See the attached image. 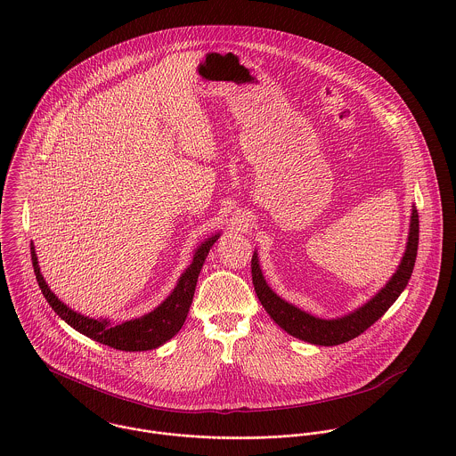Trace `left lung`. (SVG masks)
<instances>
[{
  "instance_id": "1",
  "label": "left lung",
  "mask_w": 456,
  "mask_h": 456,
  "mask_svg": "<svg viewBox=\"0 0 456 456\" xmlns=\"http://www.w3.org/2000/svg\"><path fill=\"white\" fill-rule=\"evenodd\" d=\"M418 237H419V221H418V210L412 205L405 251L400 258L395 273L374 297H370L365 304H362L360 307H356L354 311L344 316L320 318L281 298L263 277L258 251H255L251 260L255 291L258 295L261 305L268 313V316L289 335L304 342H311L314 346H337L358 337L369 326L374 325L395 304L400 293L405 289L416 261Z\"/></svg>"
}]
</instances>
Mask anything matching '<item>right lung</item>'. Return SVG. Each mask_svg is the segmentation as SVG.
<instances>
[{"label": "right lung", "mask_w": 456, "mask_h": 456, "mask_svg": "<svg viewBox=\"0 0 456 456\" xmlns=\"http://www.w3.org/2000/svg\"><path fill=\"white\" fill-rule=\"evenodd\" d=\"M221 237V232L212 233L207 237L203 242H200L193 251V260L188 265V268L181 273L175 288L172 293L151 313L134 318L130 322L123 323H112L109 318H89L84 316L71 307H68L65 302H61L54 291L49 288L45 282L40 265H38V256L35 251V246L31 242V260H33V268L35 275L38 281V286L49 302V305L54 309V313L71 326L73 330L80 331L82 335L110 346L119 351H149L163 346L168 342L174 335L179 333V330L184 325L193 297H195L196 281L200 275V270L205 263V258L208 251L212 249L214 242Z\"/></svg>", "instance_id": "right-lung-1"}]
</instances>
